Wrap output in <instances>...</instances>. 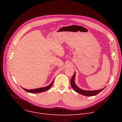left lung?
<instances>
[{"mask_svg": "<svg viewBox=\"0 0 122 122\" xmlns=\"http://www.w3.org/2000/svg\"><path fill=\"white\" fill-rule=\"evenodd\" d=\"M75 72H74L71 79V86L72 87V88L73 89V90L76 92L77 93L82 95L83 96H94L97 95L98 93H99L100 92H101L104 88H105L106 87L103 88V89L98 90H93V91H86V90H83L82 89H80L75 84V82H74V79L75 77Z\"/></svg>", "mask_w": 122, "mask_h": 122, "instance_id": "obj_1", "label": "left lung"}]
</instances>
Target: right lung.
Wrapping results in <instances>:
<instances>
[{
  "label": "right lung",
  "instance_id": "right-lung-1",
  "mask_svg": "<svg viewBox=\"0 0 122 122\" xmlns=\"http://www.w3.org/2000/svg\"><path fill=\"white\" fill-rule=\"evenodd\" d=\"M54 80H53V81H52V82H51V83L46 86V87H42V88H37V89H30V90H28V89H26L25 88H22L25 91L29 92V93H41V92H45L47 91L48 90H49L51 87L52 86L53 84V82H54Z\"/></svg>",
  "mask_w": 122,
  "mask_h": 122
}]
</instances>
